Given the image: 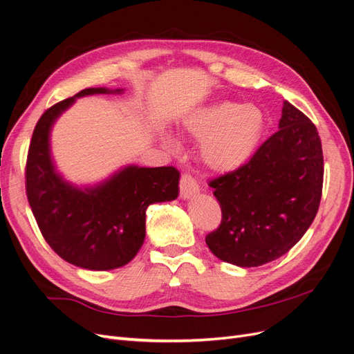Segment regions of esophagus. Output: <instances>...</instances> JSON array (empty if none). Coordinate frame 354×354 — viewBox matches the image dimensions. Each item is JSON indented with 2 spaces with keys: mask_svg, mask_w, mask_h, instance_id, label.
<instances>
[{
  "mask_svg": "<svg viewBox=\"0 0 354 354\" xmlns=\"http://www.w3.org/2000/svg\"><path fill=\"white\" fill-rule=\"evenodd\" d=\"M199 192V186L198 181L195 180V177H192L189 173H185L181 176L180 180V196L183 199H189L192 196H195Z\"/></svg>",
  "mask_w": 354,
  "mask_h": 354,
  "instance_id": "obj_1",
  "label": "esophagus"
}]
</instances>
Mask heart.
<instances>
[{
	"label": "heart",
	"instance_id": "obj_1",
	"mask_svg": "<svg viewBox=\"0 0 354 354\" xmlns=\"http://www.w3.org/2000/svg\"><path fill=\"white\" fill-rule=\"evenodd\" d=\"M264 113L255 104L217 102L190 113L183 133L201 145V160L214 173H230L254 155L264 131Z\"/></svg>",
	"mask_w": 354,
	"mask_h": 354
}]
</instances>
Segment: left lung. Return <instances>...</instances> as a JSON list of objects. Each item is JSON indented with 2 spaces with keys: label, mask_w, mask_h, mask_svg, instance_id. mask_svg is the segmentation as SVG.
I'll use <instances>...</instances> for the list:
<instances>
[{
  "label": "left lung",
  "mask_w": 354,
  "mask_h": 354,
  "mask_svg": "<svg viewBox=\"0 0 354 354\" xmlns=\"http://www.w3.org/2000/svg\"><path fill=\"white\" fill-rule=\"evenodd\" d=\"M221 207L205 242L220 260L259 267L286 254L313 223L322 198L324 153L315 124L283 102L279 130L241 168L209 181Z\"/></svg>",
  "instance_id": "obj_1"
}]
</instances>
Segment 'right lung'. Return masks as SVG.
<instances>
[{
    "label": "right lung",
    "instance_id": "obj_1",
    "mask_svg": "<svg viewBox=\"0 0 354 354\" xmlns=\"http://www.w3.org/2000/svg\"><path fill=\"white\" fill-rule=\"evenodd\" d=\"M122 90L85 88L47 109L35 125L26 159V195L42 236L63 260L87 270H111L130 263L146 234L151 203L178 196L174 167L130 165L103 183L80 189L56 171L50 130L77 97Z\"/></svg>",
    "mask_w": 354,
    "mask_h": 354
}]
</instances>
